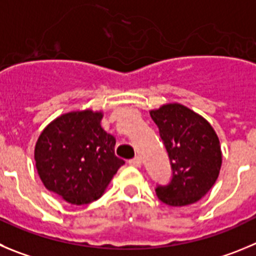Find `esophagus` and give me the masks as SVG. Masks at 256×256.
I'll return each instance as SVG.
<instances>
[{
	"label": "esophagus",
	"mask_w": 256,
	"mask_h": 256,
	"mask_svg": "<svg viewBox=\"0 0 256 256\" xmlns=\"http://www.w3.org/2000/svg\"><path fill=\"white\" fill-rule=\"evenodd\" d=\"M128 164H130L131 166H136V168H139V166H142V158L135 156L134 159L128 160Z\"/></svg>",
	"instance_id": "obj_1"
}]
</instances>
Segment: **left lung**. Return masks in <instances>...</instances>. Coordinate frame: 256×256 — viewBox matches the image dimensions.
I'll return each mask as SVG.
<instances>
[{
    "mask_svg": "<svg viewBox=\"0 0 256 256\" xmlns=\"http://www.w3.org/2000/svg\"><path fill=\"white\" fill-rule=\"evenodd\" d=\"M170 159L173 178L159 186L156 194L173 207L196 204L218 178L222 152L211 124L180 104H166L150 111Z\"/></svg>",
    "mask_w": 256,
    "mask_h": 256,
    "instance_id": "1",
    "label": "left lung"
}]
</instances>
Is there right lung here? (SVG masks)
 <instances>
[{
	"label": "right lung",
	"instance_id": "obj_1",
	"mask_svg": "<svg viewBox=\"0 0 256 256\" xmlns=\"http://www.w3.org/2000/svg\"><path fill=\"white\" fill-rule=\"evenodd\" d=\"M104 112L70 111L52 121L35 145V166L42 184L72 204H88L108 187L122 159L116 139L101 125Z\"/></svg>",
	"mask_w": 256,
	"mask_h": 256
}]
</instances>
